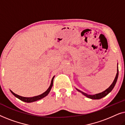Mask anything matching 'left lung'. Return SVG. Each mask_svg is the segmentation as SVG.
<instances>
[{"instance_id":"8db88e82","label":"left lung","mask_w":125,"mask_h":125,"mask_svg":"<svg viewBox=\"0 0 125 125\" xmlns=\"http://www.w3.org/2000/svg\"><path fill=\"white\" fill-rule=\"evenodd\" d=\"M118 77V67H117V74H116L115 77V78H114V81H113V83H112V85H111L107 89H106L105 91L102 92H101V93L96 94L89 95V94H88L85 93H84V92H83L81 91V90L77 89H77V90H78L79 92H81L85 96H86V97H88V98H89L90 99H93V100H99V99H101V98H103V97H105L106 95L110 93L111 91H112V90H113V89L114 88V86H115L116 83H117Z\"/></svg>"}]
</instances>
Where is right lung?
I'll list each match as a JSON object with an SVG mask.
<instances>
[{
    "mask_svg": "<svg viewBox=\"0 0 125 125\" xmlns=\"http://www.w3.org/2000/svg\"><path fill=\"white\" fill-rule=\"evenodd\" d=\"M54 77V76H53V77L52 78V81H51V85L48 88V89L46 90V91L44 92V93H43L40 95H37V96L32 97H22V96H20V95H19L18 94H16L13 93L12 91H11V90H10V91H11V92L12 93V94L13 95H15V96L16 97V98H19V100L22 101H24V102H28V103L36 101H37V100H40V99H42V98H44V97L47 96V95L48 94L49 92L51 91V88H52V87L53 86V83Z\"/></svg>",
    "mask_w": 125,
    "mask_h": 125,
    "instance_id": "1",
    "label": "right lung"
}]
</instances>
